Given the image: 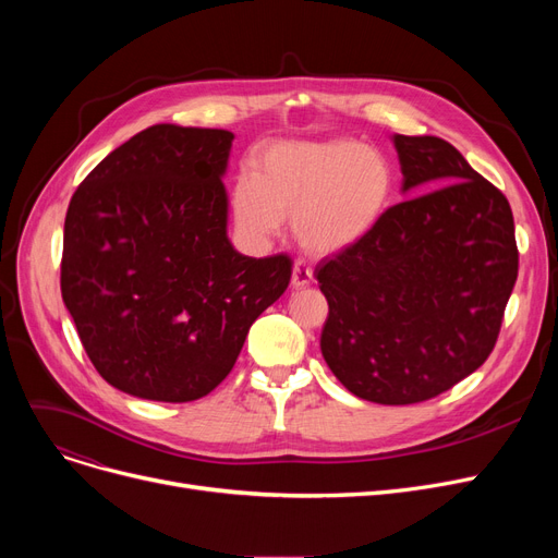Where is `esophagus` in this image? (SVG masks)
<instances>
[{"label": "esophagus", "mask_w": 558, "mask_h": 558, "mask_svg": "<svg viewBox=\"0 0 558 558\" xmlns=\"http://www.w3.org/2000/svg\"><path fill=\"white\" fill-rule=\"evenodd\" d=\"M314 280V271L307 267V264L303 262H296L294 264V274H291V287L294 289H305L310 287Z\"/></svg>", "instance_id": "obj_1"}]
</instances>
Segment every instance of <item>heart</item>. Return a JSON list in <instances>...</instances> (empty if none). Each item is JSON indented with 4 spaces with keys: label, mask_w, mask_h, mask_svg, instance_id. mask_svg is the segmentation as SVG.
Wrapping results in <instances>:
<instances>
[{
    "label": "heart",
    "mask_w": 558,
    "mask_h": 558,
    "mask_svg": "<svg viewBox=\"0 0 558 558\" xmlns=\"http://www.w3.org/2000/svg\"><path fill=\"white\" fill-rule=\"evenodd\" d=\"M396 173L385 156L357 140L276 142L232 187L230 208L244 234L269 240L291 219L312 255L355 248L385 221Z\"/></svg>",
    "instance_id": "heart-1"
}]
</instances>
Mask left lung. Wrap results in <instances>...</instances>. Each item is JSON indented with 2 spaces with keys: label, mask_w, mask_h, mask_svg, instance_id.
<instances>
[{
  "label": "left lung",
  "mask_w": 558,
  "mask_h": 558,
  "mask_svg": "<svg viewBox=\"0 0 558 558\" xmlns=\"http://www.w3.org/2000/svg\"><path fill=\"white\" fill-rule=\"evenodd\" d=\"M402 192L368 240L326 257L320 353L362 400L414 404L477 371L518 278L507 196L434 135H393ZM436 186V191L430 187Z\"/></svg>",
  "instance_id": "8db88e82"
}]
</instances>
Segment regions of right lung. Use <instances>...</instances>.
Listing matches in <instances>:
<instances>
[{"instance_id":"add662e5","label":"right lung","mask_w":558,"mask_h":558,"mask_svg":"<svg viewBox=\"0 0 558 558\" xmlns=\"http://www.w3.org/2000/svg\"><path fill=\"white\" fill-rule=\"evenodd\" d=\"M232 140L156 124L108 154L70 201L63 303L99 375L129 396H208L289 284L287 255L248 257L228 240Z\"/></svg>"}]
</instances>
